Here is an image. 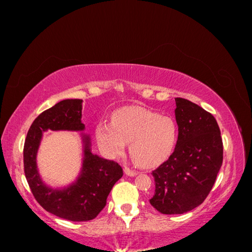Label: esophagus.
<instances>
[{
    "mask_svg": "<svg viewBox=\"0 0 252 252\" xmlns=\"http://www.w3.org/2000/svg\"><path fill=\"white\" fill-rule=\"evenodd\" d=\"M124 172H125V174H127V175H130V177H134V175L138 174V171H135V170H132V169H130V168H128V167H126V168L124 169Z\"/></svg>",
    "mask_w": 252,
    "mask_h": 252,
    "instance_id": "obj_1",
    "label": "esophagus"
}]
</instances>
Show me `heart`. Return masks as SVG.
<instances>
[{"label":"heart","mask_w":252,"mask_h":252,"mask_svg":"<svg viewBox=\"0 0 252 252\" xmlns=\"http://www.w3.org/2000/svg\"><path fill=\"white\" fill-rule=\"evenodd\" d=\"M98 146L108 157L124 151L142 167H152L168 158L178 140V126L172 118L139 106L124 107L113 113L112 123L101 122L95 129Z\"/></svg>","instance_id":"1"}]
</instances>
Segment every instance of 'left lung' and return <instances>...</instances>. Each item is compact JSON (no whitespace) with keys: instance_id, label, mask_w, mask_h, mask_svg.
<instances>
[{"instance_id":"left-lung-1","label":"left lung","mask_w":252,"mask_h":252,"mask_svg":"<svg viewBox=\"0 0 252 252\" xmlns=\"http://www.w3.org/2000/svg\"><path fill=\"white\" fill-rule=\"evenodd\" d=\"M177 146L152 171L150 204L163 215H181L201 205L215 185L223 163V141L215 117L186 98L175 97Z\"/></svg>"}]
</instances>
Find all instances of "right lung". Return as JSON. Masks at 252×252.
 Segmentation results:
<instances>
[{"instance_id": "obj_1", "label": "right lung", "mask_w": 252, "mask_h": 252, "mask_svg": "<svg viewBox=\"0 0 252 252\" xmlns=\"http://www.w3.org/2000/svg\"><path fill=\"white\" fill-rule=\"evenodd\" d=\"M82 100L68 98L43 111L30 126L23 150L24 172L30 190L42 207L59 218L85 222L94 220L106 206L113 185L122 178L123 169L111 159L90 152V142L84 135V161L82 173L73 185L56 190L44 185L36 169V151L43 131L83 130Z\"/></svg>"}]
</instances>
